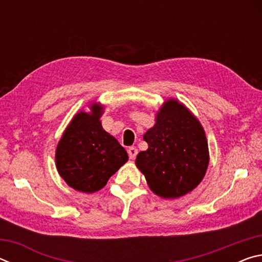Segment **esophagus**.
<instances>
[{
  "label": "esophagus",
  "instance_id": "obj_1",
  "mask_svg": "<svg viewBox=\"0 0 262 262\" xmlns=\"http://www.w3.org/2000/svg\"><path fill=\"white\" fill-rule=\"evenodd\" d=\"M128 155H129L130 159H134L137 155V149L135 147H130L129 149H128Z\"/></svg>",
  "mask_w": 262,
  "mask_h": 262
}]
</instances>
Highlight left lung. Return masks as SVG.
Here are the masks:
<instances>
[{"instance_id": "8db88e82", "label": "left lung", "mask_w": 262, "mask_h": 262, "mask_svg": "<svg viewBox=\"0 0 262 262\" xmlns=\"http://www.w3.org/2000/svg\"><path fill=\"white\" fill-rule=\"evenodd\" d=\"M143 140L148 149L137 155L135 164L155 194L177 199L201 183L209 164L206 132L183 103L164 101Z\"/></svg>"}]
</instances>
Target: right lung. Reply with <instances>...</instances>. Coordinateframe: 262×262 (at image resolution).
Wrapping results in <instances>:
<instances>
[{
	"label": "right lung",
	"mask_w": 262,
	"mask_h": 262,
	"mask_svg": "<svg viewBox=\"0 0 262 262\" xmlns=\"http://www.w3.org/2000/svg\"><path fill=\"white\" fill-rule=\"evenodd\" d=\"M66 128L55 150L56 170L69 187L95 193L128 161L125 148L101 126L104 105L91 101Z\"/></svg>",
	"instance_id": "right-lung-1"
}]
</instances>
